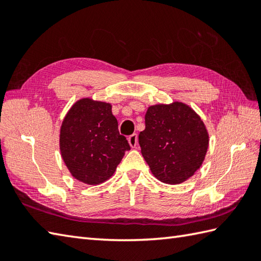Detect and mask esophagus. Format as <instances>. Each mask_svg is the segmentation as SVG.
I'll return each mask as SVG.
<instances>
[{
	"label": "esophagus",
	"mask_w": 261,
	"mask_h": 261,
	"mask_svg": "<svg viewBox=\"0 0 261 261\" xmlns=\"http://www.w3.org/2000/svg\"><path fill=\"white\" fill-rule=\"evenodd\" d=\"M127 141H129V145L131 146V148H136L138 145V135L137 134L131 135L129 138H127Z\"/></svg>",
	"instance_id": "esophagus-1"
}]
</instances>
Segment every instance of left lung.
I'll use <instances>...</instances> for the list:
<instances>
[{
    "label": "left lung",
    "instance_id": "1",
    "mask_svg": "<svg viewBox=\"0 0 261 261\" xmlns=\"http://www.w3.org/2000/svg\"><path fill=\"white\" fill-rule=\"evenodd\" d=\"M139 145L152 175L165 184L187 180L201 167L208 148L204 122L187 104L173 102L149 107Z\"/></svg>",
    "mask_w": 261,
    "mask_h": 261
}]
</instances>
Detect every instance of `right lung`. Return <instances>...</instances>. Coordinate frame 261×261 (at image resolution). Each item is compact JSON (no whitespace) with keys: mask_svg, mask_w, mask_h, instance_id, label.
<instances>
[{"mask_svg":"<svg viewBox=\"0 0 261 261\" xmlns=\"http://www.w3.org/2000/svg\"><path fill=\"white\" fill-rule=\"evenodd\" d=\"M59 149L74 178L98 185L113 176L130 146L118 130L112 105L84 97L65 115Z\"/></svg>","mask_w":261,"mask_h":261,"instance_id":"1","label":"right lung"}]
</instances>
